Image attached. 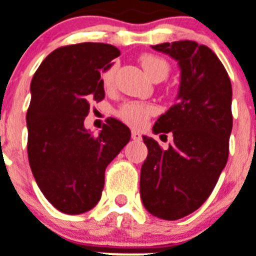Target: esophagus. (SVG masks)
I'll return each mask as SVG.
<instances>
[{"mask_svg":"<svg viewBox=\"0 0 256 256\" xmlns=\"http://www.w3.org/2000/svg\"><path fill=\"white\" fill-rule=\"evenodd\" d=\"M132 138L134 140H142V135L139 134L138 132H132Z\"/></svg>","mask_w":256,"mask_h":256,"instance_id":"esophagus-1","label":"esophagus"}]
</instances>
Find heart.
Returning a JSON list of instances; mask_svg holds the SVG:
<instances>
[{
  "label": "heart",
  "instance_id": "b5f03b06",
  "mask_svg": "<svg viewBox=\"0 0 256 256\" xmlns=\"http://www.w3.org/2000/svg\"><path fill=\"white\" fill-rule=\"evenodd\" d=\"M140 64L143 70H146L148 78L154 81H162L170 74V64L162 56L146 54L140 56ZM116 68L110 67L102 74V84L105 88H110L113 85ZM155 113V108L150 104L138 102V101H128L124 102L117 112L118 118L124 124L132 128H143L152 114Z\"/></svg>",
  "mask_w": 256,
  "mask_h": 256
}]
</instances>
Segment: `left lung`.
I'll return each mask as SVG.
<instances>
[{"label":"left lung","instance_id":"left-lung-1","mask_svg":"<svg viewBox=\"0 0 256 256\" xmlns=\"http://www.w3.org/2000/svg\"><path fill=\"white\" fill-rule=\"evenodd\" d=\"M152 48L174 58L182 76L178 101L152 128L155 134L172 132L174 142L164 150L143 136L148 155L140 170V198L148 213L175 221L206 201L225 168L232 128V82L206 46L178 40Z\"/></svg>","mask_w":256,"mask_h":256}]
</instances>
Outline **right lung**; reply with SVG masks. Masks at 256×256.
<instances>
[{
	"label": "right lung",
	"mask_w": 256,
	"mask_h": 256,
	"mask_svg": "<svg viewBox=\"0 0 256 256\" xmlns=\"http://www.w3.org/2000/svg\"><path fill=\"white\" fill-rule=\"evenodd\" d=\"M120 55L117 47L105 43L64 46L43 60L31 81L28 163L46 198L67 214L97 205L108 164L132 136L116 118H109L98 135L84 126L89 102L105 97L101 72Z\"/></svg>",
	"instance_id": "obj_1"
}]
</instances>
